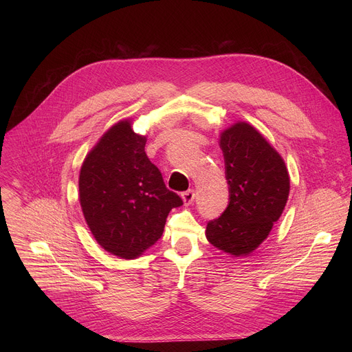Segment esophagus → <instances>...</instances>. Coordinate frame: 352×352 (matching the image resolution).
Returning <instances> with one entry per match:
<instances>
[{
  "instance_id": "esophagus-1",
  "label": "esophagus",
  "mask_w": 352,
  "mask_h": 352,
  "mask_svg": "<svg viewBox=\"0 0 352 352\" xmlns=\"http://www.w3.org/2000/svg\"><path fill=\"white\" fill-rule=\"evenodd\" d=\"M181 197H182V200H184V205H185V206L190 205V204L193 202V199H195V192H193V189H188V190L182 192Z\"/></svg>"
}]
</instances>
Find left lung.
Returning a JSON list of instances; mask_svg holds the SVG:
<instances>
[{
	"mask_svg": "<svg viewBox=\"0 0 352 352\" xmlns=\"http://www.w3.org/2000/svg\"><path fill=\"white\" fill-rule=\"evenodd\" d=\"M230 202L219 219L208 223V241L232 256L249 255L267 238L289 193V177L281 156L248 122L221 132Z\"/></svg>",
	"mask_w": 352,
	"mask_h": 352,
	"instance_id": "left-lung-1",
	"label": "left lung"
}]
</instances>
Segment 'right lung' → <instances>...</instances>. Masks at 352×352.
Segmentation results:
<instances>
[{
  "mask_svg": "<svg viewBox=\"0 0 352 352\" xmlns=\"http://www.w3.org/2000/svg\"><path fill=\"white\" fill-rule=\"evenodd\" d=\"M146 136L124 120L87 153L79 174L80 208L97 243L121 259H135L155 245L168 213L182 199L167 189L144 152Z\"/></svg>",
  "mask_w": 352,
  "mask_h": 352,
  "instance_id": "obj_1",
  "label": "right lung"
}]
</instances>
